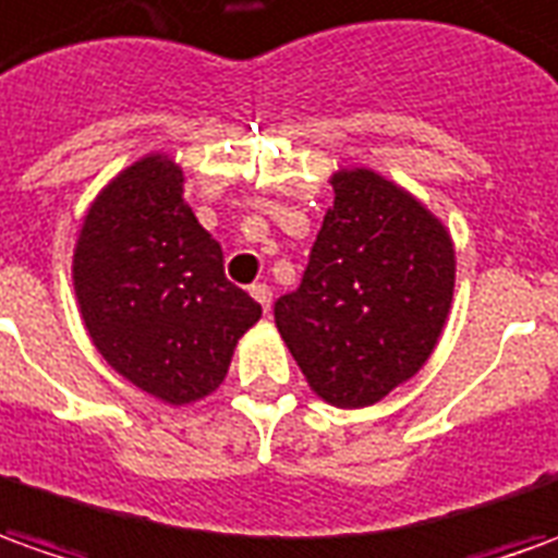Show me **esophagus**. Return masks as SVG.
<instances>
[{
	"label": "esophagus",
	"mask_w": 558,
	"mask_h": 558,
	"mask_svg": "<svg viewBox=\"0 0 558 558\" xmlns=\"http://www.w3.org/2000/svg\"><path fill=\"white\" fill-rule=\"evenodd\" d=\"M248 291H252V298H255V301L264 306V313H267V310H270V303H272L270 286H264V282H255V286L248 288Z\"/></svg>",
	"instance_id": "34e87169"
}]
</instances>
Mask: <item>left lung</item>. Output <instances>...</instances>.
I'll use <instances>...</instances> for the list:
<instances>
[{"mask_svg": "<svg viewBox=\"0 0 558 558\" xmlns=\"http://www.w3.org/2000/svg\"><path fill=\"white\" fill-rule=\"evenodd\" d=\"M301 286L272 316L333 407H367L416 374L447 325L456 252L416 197L371 169H340Z\"/></svg>", "mask_w": 558, "mask_h": 558, "instance_id": "8db88e82", "label": "left lung"}]
</instances>
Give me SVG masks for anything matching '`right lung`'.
Here are the masks:
<instances>
[{
	"instance_id": "add662e5",
	"label": "right lung",
	"mask_w": 558,
	"mask_h": 558,
	"mask_svg": "<svg viewBox=\"0 0 558 558\" xmlns=\"http://www.w3.org/2000/svg\"><path fill=\"white\" fill-rule=\"evenodd\" d=\"M182 169L142 157L94 199L72 279L99 355L167 403L206 398L233 345L260 318L225 276L221 245L182 199Z\"/></svg>"
}]
</instances>
